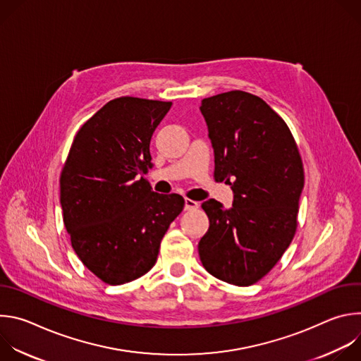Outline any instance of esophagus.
<instances>
[{
	"instance_id": "esophagus-1",
	"label": "esophagus",
	"mask_w": 361,
	"mask_h": 361,
	"mask_svg": "<svg viewBox=\"0 0 361 361\" xmlns=\"http://www.w3.org/2000/svg\"><path fill=\"white\" fill-rule=\"evenodd\" d=\"M198 202L194 201V200H190V198H185V204H184V209L185 210H197L198 209Z\"/></svg>"
}]
</instances>
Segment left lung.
Here are the masks:
<instances>
[{
	"instance_id": "1",
	"label": "left lung",
	"mask_w": 361,
	"mask_h": 361,
	"mask_svg": "<svg viewBox=\"0 0 361 361\" xmlns=\"http://www.w3.org/2000/svg\"><path fill=\"white\" fill-rule=\"evenodd\" d=\"M214 148V178L231 185L233 207L217 200L201 204L209 231L198 243L212 276L251 286L281 259L295 228L304 171L284 120L260 97L228 91L201 101Z\"/></svg>"
}]
</instances>
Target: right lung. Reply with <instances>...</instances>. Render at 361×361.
Listing matches in <instances>:
<instances>
[{"instance_id": "add662e5", "label": "right lung", "mask_w": 361, "mask_h": 361, "mask_svg": "<svg viewBox=\"0 0 361 361\" xmlns=\"http://www.w3.org/2000/svg\"><path fill=\"white\" fill-rule=\"evenodd\" d=\"M173 102L120 97L77 133L60 178V201L71 245L107 284L148 273L161 240L184 209L180 194H159L144 178L149 141Z\"/></svg>"}]
</instances>
